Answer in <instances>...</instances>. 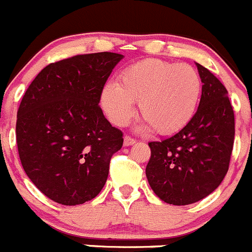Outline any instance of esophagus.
<instances>
[{
    "label": "esophagus",
    "mask_w": 252,
    "mask_h": 252,
    "mask_svg": "<svg viewBox=\"0 0 252 252\" xmlns=\"http://www.w3.org/2000/svg\"><path fill=\"white\" fill-rule=\"evenodd\" d=\"M135 142H137V140H135L134 138L129 137V135H126V137H124V146L126 147L131 146V144H134Z\"/></svg>",
    "instance_id": "34e87169"
}]
</instances>
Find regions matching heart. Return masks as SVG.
Returning <instances> with one entry per match:
<instances>
[{
    "label": "heart",
    "mask_w": 252,
    "mask_h": 252,
    "mask_svg": "<svg viewBox=\"0 0 252 252\" xmlns=\"http://www.w3.org/2000/svg\"><path fill=\"white\" fill-rule=\"evenodd\" d=\"M201 79L193 66L159 59H147L123 70L118 84L101 93V105L117 126H126L139 101L140 117L158 134H173L185 128L197 109Z\"/></svg>",
    "instance_id": "obj_1"
}]
</instances>
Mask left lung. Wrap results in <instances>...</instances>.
<instances>
[{
    "label": "left lung",
    "instance_id": "1",
    "mask_svg": "<svg viewBox=\"0 0 252 252\" xmlns=\"http://www.w3.org/2000/svg\"><path fill=\"white\" fill-rule=\"evenodd\" d=\"M202 95L189 123L172 137L149 142V186L162 201L185 206L205 198L225 178L235 139V115L223 84L196 64Z\"/></svg>",
    "mask_w": 252,
    "mask_h": 252
}]
</instances>
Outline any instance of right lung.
<instances>
[{"instance_id":"right-lung-1","label":"right lung","mask_w":252,"mask_h":252,"mask_svg":"<svg viewBox=\"0 0 252 252\" xmlns=\"http://www.w3.org/2000/svg\"><path fill=\"white\" fill-rule=\"evenodd\" d=\"M123 55H76L45 66L27 88L16 121L21 164L31 182L65 206L99 194L123 131L108 122L99 101Z\"/></svg>"}]
</instances>
